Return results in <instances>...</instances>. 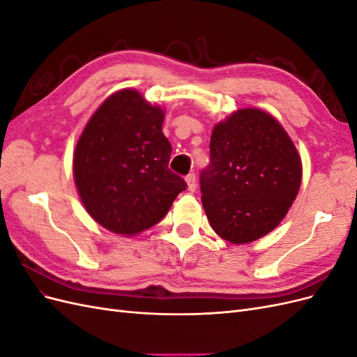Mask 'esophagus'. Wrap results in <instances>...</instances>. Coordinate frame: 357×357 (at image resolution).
Masks as SVG:
<instances>
[{"label":"esophagus","mask_w":357,"mask_h":357,"mask_svg":"<svg viewBox=\"0 0 357 357\" xmlns=\"http://www.w3.org/2000/svg\"><path fill=\"white\" fill-rule=\"evenodd\" d=\"M186 185H188V190L189 192H195L197 190V177H195V174H189L186 177Z\"/></svg>","instance_id":"esophagus-1"}]
</instances>
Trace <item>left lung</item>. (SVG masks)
<instances>
[{"label":"left lung","instance_id":"obj_1","mask_svg":"<svg viewBox=\"0 0 357 357\" xmlns=\"http://www.w3.org/2000/svg\"><path fill=\"white\" fill-rule=\"evenodd\" d=\"M301 180V156L274 116L240 109L214 126L199 183L205 214L220 238L247 244L274 231Z\"/></svg>","mask_w":357,"mask_h":357}]
</instances>
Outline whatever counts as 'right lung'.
<instances>
[{"instance_id": "1", "label": "right lung", "mask_w": 357, "mask_h": 357, "mask_svg": "<svg viewBox=\"0 0 357 357\" xmlns=\"http://www.w3.org/2000/svg\"><path fill=\"white\" fill-rule=\"evenodd\" d=\"M165 112L135 89L112 93L75 144L74 183L91 218L132 236L165 218L186 181L168 168Z\"/></svg>"}]
</instances>
